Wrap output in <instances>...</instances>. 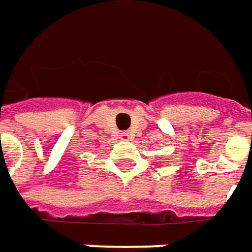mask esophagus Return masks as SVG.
<instances>
[{
	"mask_svg": "<svg viewBox=\"0 0 252 252\" xmlns=\"http://www.w3.org/2000/svg\"><path fill=\"white\" fill-rule=\"evenodd\" d=\"M130 138H131V134H130V133H127V131H123V133H121V140L127 141V140H130Z\"/></svg>",
	"mask_w": 252,
	"mask_h": 252,
	"instance_id": "obj_1",
	"label": "esophagus"
}]
</instances>
